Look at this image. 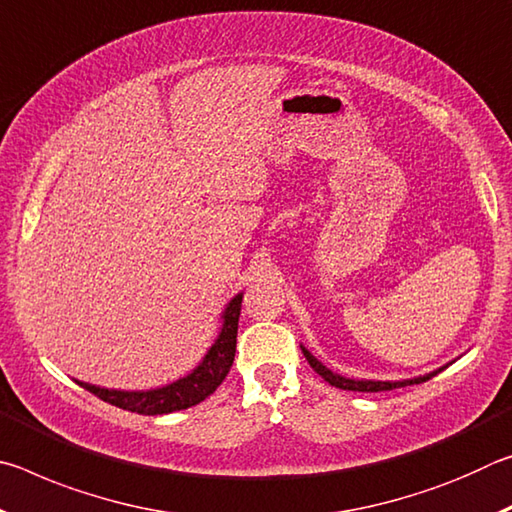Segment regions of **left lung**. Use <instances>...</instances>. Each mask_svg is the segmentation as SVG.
<instances>
[{"label":"left lung","instance_id":"obj_1","mask_svg":"<svg viewBox=\"0 0 512 512\" xmlns=\"http://www.w3.org/2000/svg\"><path fill=\"white\" fill-rule=\"evenodd\" d=\"M302 348V345H300ZM302 354H305L309 366L314 368L320 377H323L327 384H332L336 388H343V391H359V393H377V391H393V388H402V386H411V384H422V381L431 379L433 375H438L440 370H433V372H427V375H420L415 379H404V381H372V379H348V377H341L336 375V372H332L329 368H325L323 363H320L314 354H311L307 348H302Z\"/></svg>","mask_w":512,"mask_h":512}]
</instances>
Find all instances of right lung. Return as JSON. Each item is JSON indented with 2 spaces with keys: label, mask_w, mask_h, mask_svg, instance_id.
I'll return each mask as SVG.
<instances>
[{
  "label": "right lung",
  "mask_w": 512,
  "mask_h": 512,
  "mask_svg": "<svg viewBox=\"0 0 512 512\" xmlns=\"http://www.w3.org/2000/svg\"><path fill=\"white\" fill-rule=\"evenodd\" d=\"M241 298H244V293H237L225 305L221 314L223 325L219 336H216L212 348L207 350L203 361L187 377H180L178 381L162 388H151V391H115V388H101L94 384H85V381L79 379H76V384L83 386L92 395H97L103 402L140 415H162L196 406L221 386V381L232 368V361H235Z\"/></svg>",
  "instance_id": "add662e5"
}]
</instances>
